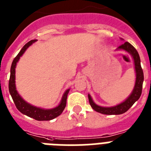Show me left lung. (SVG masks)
I'll use <instances>...</instances> for the list:
<instances>
[{"label": "left lung", "instance_id": "obj_1", "mask_svg": "<svg viewBox=\"0 0 151 151\" xmlns=\"http://www.w3.org/2000/svg\"><path fill=\"white\" fill-rule=\"evenodd\" d=\"M119 50H124L128 52L132 56L134 64V68H135L136 73V81L134 87L131 95L127 98L124 102L120 104L112 107H103L99 106L94 103L90 94H88V99L91 107L95 111L99 112V113L105 114V115H120L127 112L136 101L138 100L141 95L143 86V81H144V73L141 66V59L138 55V52L136 50L134 47L128 42H125L124 44L121 45L118 47Z\"/></svg>", "mask_w": 151, "mask_h": 151}]
</instances>
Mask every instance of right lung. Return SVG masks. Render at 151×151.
<instances>
[{"instance_id":"obj_1","label":"right lung","mask_w":151,"mask_h":151,"mask_svg":"<svg viewBox=\"0 0 151 151\" xmlns=\"http://www.w3.org/2000/svg\"><path fill=\"white\" fill-rule=\"evenodd\" d=\"M35 42H36V39L31 40L29 42H27L23 47V48L21 49L20 52L18 53L17 55L16 56V58L13 61L11 68H10V80H9V91H10L11 96H12L14 103H15L16 107L17 108V109L21 113L24 114V115H27L29 117L36 119L37 121H49V120H52V119L58 117V115L62 113L65 106H66L67 97H68V94L69 93L70 89H68L65 92L60 104L58 106H56L55 108L51 109H44L42 108H38V107L33 106L32 105H30L29 103H27L19 96L18 92L17 91V89H16L15 68L16 66H17V63L18 62L21 56L23 55L25 51L27 50V48Z\"/></svg>"}]
</instances>
